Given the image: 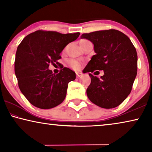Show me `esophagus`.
I'll return each instance as SVG.
<instances>
[{"instance_id": "34e87169", "label": "esophagus", "mask_w": 152, "mask_h": 152, "mask_svg": "<svg viewBox=\"0 0 152 152\" xmlns=\"http://www.w3.org/2000/svg\"><path fill=\"white\" fill-rule=\"evenodd\" d=\"M76 75L77 77H80L82 75V73H81V72H76Z\"/></svg>"}]
</instances>
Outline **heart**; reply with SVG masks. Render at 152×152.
<instances>
[{
  "label": "heart",
  "instance_id": "obj_1",
  "mask_svg": "<svg viewBox=\"0 0 152 152\" xmlns=\"http://www.w3.org/2000/svg\"><path fill=\"white\" fill-rule=\"evenodd\" d=\"M69 64H70V66H71L72 68H74V69H75V70L79 69V68H80V62L76 61V60H74V59L70 60Z\"/></svg>",
  "mask_w": 152,
  "mask_h": 152
}]
</instances>
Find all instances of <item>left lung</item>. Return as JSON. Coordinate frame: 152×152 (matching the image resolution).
<instances>
[{
    "label": "left lung",
    "mask_w": 152,
    "mask_h": 152,
    "mask_svg": "<svg viewBox=\"0 0 152 152\" xmlns=\"http://www.w3.org/2000/svg\"><path fill=\"white\" fill-rule=\"evenodd\" d=\"M81 38L91 41L95 52L85 72L104 70L99 79L89 73L91 82L86 89L87 96L104 109L118 107L129 95L137 75L138 56L134 45L126 34L114 29L84 33Z\"/></svg>",
    "instance_id": "1"
}]
</instances>
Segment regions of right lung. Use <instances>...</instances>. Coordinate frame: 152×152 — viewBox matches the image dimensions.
I'll list each match as a JSON object with an SVG mask.
<instances>
[{
  "label": "right lung",
  "instance_id": "1",
  "mask_svg": "<svg viewBox=\"0 0 152 152\" xmlns=\"http://www.w3.org/2000/svg\"><path fill=\"white\" fill-rule=\"evenodd\" d=\"M80 34L40 30L26 36L18 46L14 61L18 85L34 107L52 109L64 100L68 83L75 80V72L61 66L55 75L48 67L50 64H59L60 53Z\"/></svg>",
  "mask_w": 152,
  "mask_h": 152
}]
</instances>
